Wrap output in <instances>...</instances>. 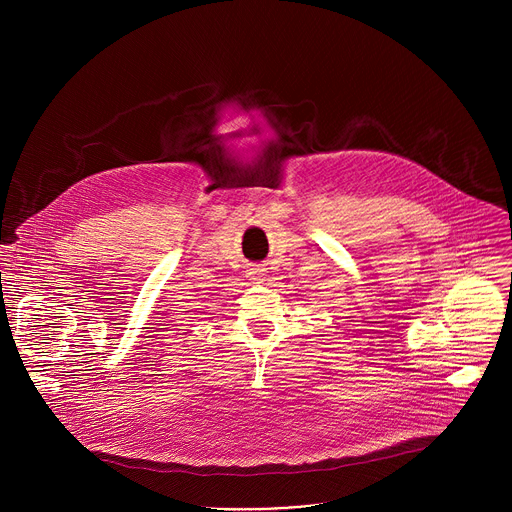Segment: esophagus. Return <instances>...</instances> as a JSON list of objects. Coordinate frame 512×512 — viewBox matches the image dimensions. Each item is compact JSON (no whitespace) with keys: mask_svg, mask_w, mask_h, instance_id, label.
<instances>
[{"mask_svg":"<svg viewBox=\"0 0 512 512\" xmlns=\"http://www.w3.org/2000/svg\"><path fill=\"white\" fill-rule=\"evenodd\" d=\"M263 275H265V267H261V265H255V267L249 269V277H251L253 281H257V283H261Z\"/></svg>","mask_w":512,"mask_h":512,"instance_id":"1","label":"esophagus"}]
</instances>
